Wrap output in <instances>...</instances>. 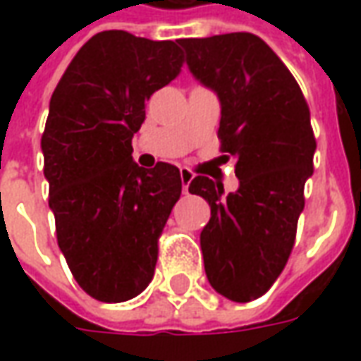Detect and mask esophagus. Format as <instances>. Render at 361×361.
I'll return each instance as SVG.
<instances>
[{
	"label": "esophagus",
	"instance_id": "34e87169",
	"mask_svg": "<svg viewBox=\"0 0 361 361\" xmlns=\"http://www.w3.org/2000/svg\"><path fill=\"white\" fill-rule=\"evenodd\" d=\"M180 176H181V183H183V193H189V183H191V180L195 178V173L191 172L189 168H181Z\"/></svg>",
	"mask_w": 361,
	"mask_h": 361
}]
</instances>
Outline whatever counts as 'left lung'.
Segmentation results:
<instances>
[{
	"label": "left lung",
	"instance_id": "1",
	"mask_svg": "<svg viewBox=\"0 0 361 361\" xmlns=\"http://www.w3.org/2000/svg\"><path fill=\"white\" fill-rule=\"evenodd\" d=\"M188 66L220 98L219 139L235 158L240 189L197 176L189 193L211 207L201 232L204 272L232 302L265 294L286 267L313 173L315 135L300 85L265 40L251 32L178 40Z\"/></svg>",
	"mask_w": 361,
	"mask_h": 361
}]
</instances>
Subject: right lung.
Segmentation results:
<instances>
[{"label": "right lung", "instance_id": "obj_1", "mask_svg": "<svg viewBox=\"0 0 361 361\" xmlns=\"http://www.w3.org/2000/svg\"><path fill=\"white\" fill-rule=\"evenodd\" d=\"M181 66L178 42L104 30L77 51L51 94L42 133L48 203L69 271L98 302H127L154 274L181 176L166 162L135 164L131 139L147 100Z\"/></svg>", "mask_w": 361, "mask_h": 361}]
</instances>
